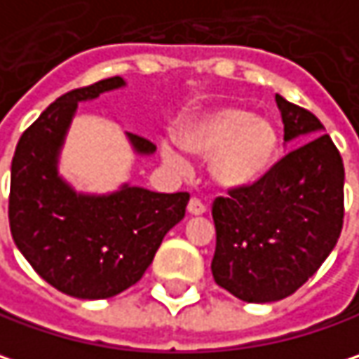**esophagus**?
Masks as SVG:
<instances>
[{
    "label": "esophagus",
    "instance_id": "1",
    "mask_svg": "<svg viewBox=\"0 0 359 359\" xmlns=\"http://www.w3.org/2000/svg\"><path fill=\"white\" fill-rule=\"evenodd\" d=\"M188 212L194 215V217H200V215H204V212H206V206H204L198 198H192V200L188 202Z\"/></svg>",
    "mask_w": 359,
    "mask_h": 359
}]
</instances>
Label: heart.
<instances>
[{
  "instance_id": "obj_1",
  "label": "heart",
  "mask_w": 359,
  "mask_h": 359,
  "mask_svg": "<svg viewBox=\"0 0 359 359\" xmlns=\"http://www.w3.org/2000/svg\"><path fill=\"white\" fill-rule=\"evenodd\" d=\"M180 144L198 157H210L208 173L222 190H245L259 184L278 161L280 133L273 122L251 108L222 106L194 116L177 130ZM163 159L173 169L188 161L173 142H163Z\"/></svg>"
}]
</instances>
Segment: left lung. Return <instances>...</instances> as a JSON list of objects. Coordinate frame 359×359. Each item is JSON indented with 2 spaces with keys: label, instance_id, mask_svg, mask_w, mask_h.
I'll return each mask as SVG.
<instances>
[{
  "label": "left lung",
  "instance_id": "8db88e82",
  "mask_svg": "<svg viewBox=\"0 0 359 359\" xmlns=\"http://www.w3.org/2000/svg\"><path fill=\"white\" fill-rule=\"evenodd\" d=\"M284 141L298 144L245 190L217 198L212 276L245 302H273L296 290L329 257L344 226V161L313 112L276 95Z\"/></svg>",
  "mask_w": 359,
  "mask_h": 359
}]
</instances>
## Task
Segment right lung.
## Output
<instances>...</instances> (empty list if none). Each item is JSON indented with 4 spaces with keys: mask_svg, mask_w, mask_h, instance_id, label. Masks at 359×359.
Listing matches in <instances>:
<instances>
[{
    "mask_svg": "<svg viewBox=\"0 0 359 359\" xmlns=\"http://www.w3.org/2000/svg\"><path fill=\"white\" fill-rule=\"evenodd\" d=\"M124 86L122 77H110L61 95L24 130L12 159L13 243L42 280L83 300L110 298L137 284L190 200L188 192L159 194L128 184L112 194H79L59 175L77 104ZM126 135L139 155L155 153L151 141Z\"/></svg>",
    "mask_w": 359,
    "mask_h": 359,
    "instance_id": "obj_1",
    "label": "right lung"
}]
</instances>
